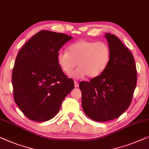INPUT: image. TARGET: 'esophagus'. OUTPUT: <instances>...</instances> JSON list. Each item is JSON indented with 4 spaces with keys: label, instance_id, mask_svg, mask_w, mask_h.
Returning a JSON list of instances; mask_svg holds the SVG:
<instances>
[{
    "label": "esophagus",
    "instance_id": "esophagus-1",
    "mask_svg": "<svg viewBox=\"0 0 149 149\" xmlns=\"http://www.w3.org/2000/svg\"><path fill=\"white\" fill-rule=\"evenodd\" d=\"M74 86L75 88H77V87L79 86V84H78V82H77V81H74Z\"/></svg>",
    "mask_w": 149,
    "mask_h": 149
}]
</instances>
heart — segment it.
Masks as SVG:
<instances>
[{"instance_id":"b5f03b06","label":"heart","mask_w":149,"mask_h":149,"mask_svg":"<svg viewBox=\"0 0 149 149\" xmlns=\"http://www.w3.org/2000/svg\"><path fill=\"white\" fill-rule=\"evenodd\" d=\"M110 56V49L106 42L81 39L69 46L68 52H58L56 61L65 74H70L77 65L78 68L70 75L78 79L86 75L88 77L100 75L107 67Z\"/></svg>"}]
</instances>
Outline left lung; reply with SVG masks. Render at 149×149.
Masks as SVG:
<instances>
[{"instance_id": "1", "label": "left lung", "mask_w": 149, "mask_h": 149, "mask_svg": "<svg viewBox=\"0 0 149 149\" xmlns=\"http://www.w3.org/2000/svg\"><path fill=\"white\" fill-rule=\"evenodd\" d=\"M111 51L105 70L89 81H81V106L96 121L119 117L130 105L137 82L135 61L131 52L116 35L107 33Z\"/></svg>"}]
</instances>
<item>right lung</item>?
Segmentation results:
<instances>
[{"mask_svg": "<svg viewBox=\"0 0 149 149\" xmlns=\"http://www.w3.org/2000/svg\"><path fill=\"white\" fill-rule=\"evenodd\" d=\"M72 36L42 30L18 52L12 72L14 100L25 116L48 121L59 111L74 82L58 66L56 56Z\"/></svg>", "mask_w": 149, "mask_h": 149, "instance_id": "1", "label": "right lung"}]
</instances>
